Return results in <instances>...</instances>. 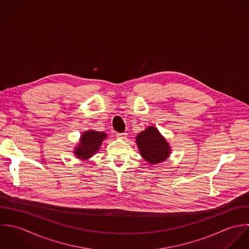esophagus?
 <instances>
[{"label": "esophagus", "mask_w": 249, "mask_h": 249, "mask_svg": "<svg viewBox=\"0 0 249 249\" xmlns=\"http://www.w3.org/2000/svg\"><path fill=\"white\" fill-rule=\"evenodd\" d=\"M126 137H127V134H126V133H116V138H117V139L124 140Z\"/></svg>", "instance_id": "esophagus-1"}]
</instances>
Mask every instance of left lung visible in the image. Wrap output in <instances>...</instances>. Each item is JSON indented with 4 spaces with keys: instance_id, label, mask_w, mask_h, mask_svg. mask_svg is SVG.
I'll list each match as a JSON object with an SVG mask.
<instances>
[{
    "instance_id": "left-lung-1",
    "label": "left lung",
    "mask_w": 249,
    "mask_h": 249,
    "mask_svg": "<svg viewBox=\"0 0 249 249\" xmlns=\"http://www.w3.org/2000/svg\"><path fill=\"white\" fill-rule=\"evenodd\" d=\"M136 140L142 156L151 164L161 162L169 156V145L155 127H148Z\"/></svg>"
}]
</instances>
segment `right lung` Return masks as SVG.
Returning a JSON list of instances; mask_svg holds the SVG:
<instances>
[{
	"label": "right lung",
	"instance_id": "right-lung-1",
	"mask_svg": "<svg viewBox=\"0 0 249 249\" xmlns=\"http://www.w3.org/2000/svg\"><path fill=\"white\" fill-rule=\"evenodd\" d=\"M107 137L102 132L89 131L81 137V142L75 150V155L80 159H88L99 149L103 140Z\"/></svg>",
	"mask_w": 249,
	"mask_h": 249
}]
</instances>
